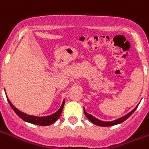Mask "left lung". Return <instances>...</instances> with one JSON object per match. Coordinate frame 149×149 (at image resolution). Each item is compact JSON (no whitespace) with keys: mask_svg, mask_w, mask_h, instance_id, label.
Masks as SVG:
<instances>
[{"mask_svg":"<svg viewBox=\"0 0 149 149\" xmlns=\"http://www.w3.org/2000/svg\"><path fill=\"white\" fill-rule=\"evenodd\" d=\"M138 105L136 108H135L134 109L132 110L131 112H128V114H126L124 116H122V117H120V118L116 119L115 120H112V121H103V120H100L99 119L96 118L95 116H93V115H91L89 113H88L85 111V109L84 108V115L86 116V117H87L89 120H90L92 123H93L94 125H97V126H101V127H109V126H113V125H119V124H120L122 122H124L125 120H126L130 116L135 112V110L137 109Z\"/></svg>","mask_w":149,"mask_h":149,"instance_id":"left-lung-1","label":"left lung"}]
</instances>
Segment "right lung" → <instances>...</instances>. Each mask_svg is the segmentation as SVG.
<instances>
[{
    "label": "right lung",
    "mask_w": 149,
    "mask_h": 149,
    "mask_svg": "<svg viewBox=\"0 0 149 149\" xmlns=\"http://www.w3.org/2000/svg\"><path fill=\"white\" fill-rule=\"evenodd\" d=\"M7 97V100H8V103L10 104V106L12 107V109H13L17 115L21 117L23 120H24L25 122H28V123H31V124H33V125H41V126H48V125H50L53 124L54 122H56L57 120V119L60 117V116L61 114L62 110H63V107H64V104H65V99L62 102L61 106L60 107L57 111L54 113H52L51 115L49 116H33V115H29L27 113H24V112H21V110H19L18 109H17L16 107L11 103V101L9 100V99Z\"/></svg>",
    "instance_id": "right-lung-1"
}]
</instances>
